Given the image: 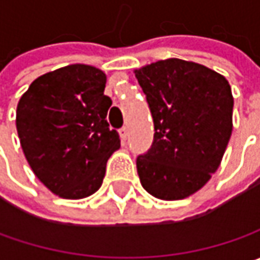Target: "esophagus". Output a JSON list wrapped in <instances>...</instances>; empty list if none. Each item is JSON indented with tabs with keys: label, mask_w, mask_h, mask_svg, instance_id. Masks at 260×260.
<instances>
[{
	"label": "esophagus",
	"mask_w": 260,
	"mask_h": 260,
	"mask_svg": "<svg viewBox=\"0 0 260 260\" xmlns=\"http://www.w3.org/2000/svg\"><path fill=\"white\" fill-rule=\"evenodd\" d=\"M120 136H121L123 140H125V139L128 137V127H127V125H123V127L120 128Z\"/></svg>",
	"instance_id": "esophagus-1"
}]
</instances>
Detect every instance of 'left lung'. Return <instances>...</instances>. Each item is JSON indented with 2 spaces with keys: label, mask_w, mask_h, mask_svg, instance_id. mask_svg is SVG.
Masks as SVG:
<instances>
[{
  "label": "left lung",
  "mask_w": 260,
  "mask_h": 260,
  "mask_svg": "<svg viewBox=\"0 0 260 260\" xmlns=\"http://www.w3.org/2000/svg\"><path fill=\"white\" fill-rule=\"evenodd\" d=\"M153 118L150 149L136 165L146 191L159 200H182L203 188L229 145L233 95L227 79L182 59L136 71Z\"/></svg>",
  "instance_id": "1"
}]
</instances>
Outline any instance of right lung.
Returning a JSON list of instances; mask_svg holds the SVG:
<instances>
[{"label":"right lung","instance_id":"1","mask_svg":"<svg viewBox=\"0 0 260 260\" xmlns=\"http://www.w3.org/2000/svg\"><path fill=\"white\" fill-rule=\"evenodd\" d=\"M105 74L69 65L31 82L17 105V133L35 175L66 200L100 189L120 136L107 121Z\"/></svg>","mask_w":260,"mask_h":260}]
</instances>
